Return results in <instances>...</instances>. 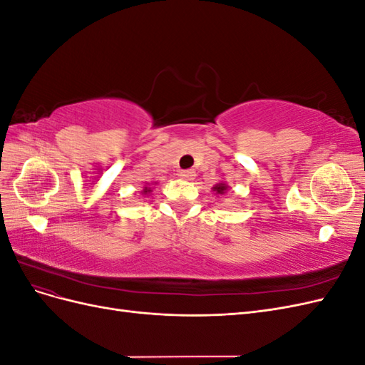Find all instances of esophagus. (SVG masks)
Returning <instances> with one entry per match:
<instances>
[{
  "label": "esophagus",
  "instance_id": "1",
  "mask_svg": "<svg viewBox=\"0 0 365 365\" xmlns=\"http://www.w3.org/2000/svg\"><path fill=\"white\" fill-rule=\"evenodd\" d=\"M180 176L182 180H187V181H192V180H195V176H196V172L195 170H192V169H187V170H181L180 172Z\"/></svg>",
  "mask_w": 365,
  "mask_h": 365
}]
</instances>
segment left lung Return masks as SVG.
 Wrapping results in <instances>:
<instances>
[{"instance_id":"left-lung-1","label":"left lung","mask_w":365,"mask_h":365,"mask_svg":"<svg viewBox=\"0 0 365 365\" xmlns=\"http://www.w3.org/2000/svg\"><path fill=\"white\" fill-rule=\"evenodd\" d=\"M213 189H215L216 193L222 195V193H225V190H227V185H225V184H216V185L213 187Z\"/></svg>"}]
</instances>
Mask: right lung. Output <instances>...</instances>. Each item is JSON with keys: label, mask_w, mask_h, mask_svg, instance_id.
Returning a JSON list of instances; mask_svg holds the SVG:
<instances>
[{"label": "right lung", "mask_w": 365, "mask_h": 365, "mask_svg": "<svg viewBox=\"0 0 365 365\" xmlns=\"http://www.w3.org/2000/svg\"><path fill=\"white\" fill-rule=\"evenodd\" d=\"M143 192L148 193V192H150V189H149V187H145V190H143Z\"/></svg>", "instance_id": "right-lung-1"}]
</instances>
